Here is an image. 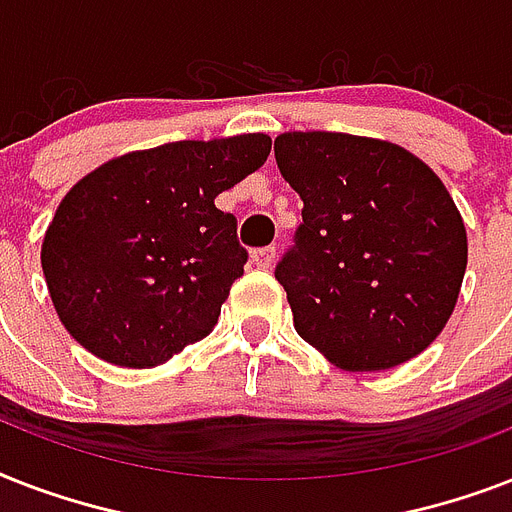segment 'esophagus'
<instances>
[{
  "label": "esophagus",
  "instance_id": "esophagus-1",
  "mask_svg": "<svg viewBox=\"0 0 512 512\" xmlns=\"http://www.w3.org/2000/svg\"><path fill=\"white\" fill-rule=\"evenodd\" d=\"M273 257H276V247L252 249V252H249V263L257 265V268H271Z\"/></svg>",
  "mask_w": 512,
  "mask_h": 512
}]
</instances>
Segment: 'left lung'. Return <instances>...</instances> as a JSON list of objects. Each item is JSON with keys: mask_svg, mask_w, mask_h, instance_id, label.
<instances>
[{"mask_svg": "<svg viewBox=\"0 0 512 512\" xmlns=\"http://www.w3.org/2000/svg\"><path fill=\"white\" fill-rule=\"evenodd\" d=\"M303 199L295 244L276 265L297 335L348 372L414 358L441 335L468 265L452 196L417 156L345 132L273 143Z\"/></svg>", "mask_w": 512, "mask_h": 512, "instance_id": "1", "label": "left lung"}]
</instances>
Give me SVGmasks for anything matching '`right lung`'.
I'll use <instances>...</instances> for the list:
<instances>
[{"label": "right lung", "instance_id": "right-lung-1", "mask_svg": "<svg viewBox=\"0 0 512 512\" xmlns=\"http://www.w3.org/2000/svg\"><path fill=\"white\" fill-rule=\"evenodd\" d=\"M271 154L268 135L177 140L111 159L66 193L42 271L63 327L116 366L148 369L207 337L247 249L217 193Z\"/></svg>", "mask_w": 512, "mask_h": 512}]
</instances>
